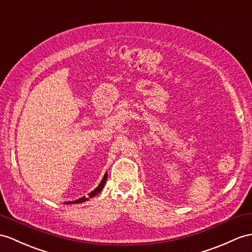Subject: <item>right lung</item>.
<instances>
[{"instance_id": "right-lung-1", "label": "right lung", "mask_w": 252, "mask_h": 252, "mask_svg": "<svg viewBox=\"0 0 252 252\" xmlns=\"http://www.w3.org/2000/svg\"><path fill=\"white\" fill-rule=\"evenodd\" d=\"M107 179H108V173L106 172L105 173V175H103V177H102V180H101V182H100V184L99 185H98L93 191L92 192H90L89 193V197H82V198H80V199H78V200H76V201H70V202H66V204H78V203H82V202H85V201H88L90 198H93V197H95L96 194H98L99 193L101 190H102V188H103V186H105V184H106V181H107Z\"/></svg>"}]
</instances>
